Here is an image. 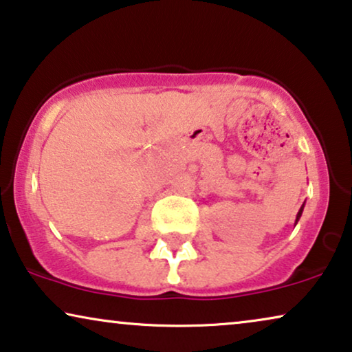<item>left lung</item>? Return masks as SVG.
Returning a JSON list of instances; mask_svg holds the SVG:
<instances>
[{
	"mask_svg": "<svg viewBox=\"0 0 352 352\" xmlns=\"http://www.w3.org/2000/svg\"><path fill=\"white\" fill-rule=\"evenodd\" d=\"M302 209H304V204L301 206V209H299V212H298V215H296V223H298V220H299V217H301V214H302Z\"/></svg>",
	"mask_w": 352,
	"mask_h": 352,
	"instance_id": "obj_1",
	"label": "left lung"
}]
</instances>
